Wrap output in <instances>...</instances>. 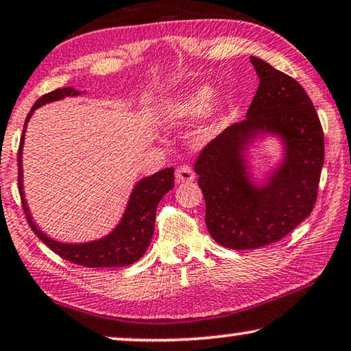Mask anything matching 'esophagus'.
I'll list each match as a JSON object with an SVG mask.
<instances>
[{
	"mask_svg": "<svg viewBox=\"0 0 351 351\" xmlns=\"http://www.w3.org/2000/svg\"><path fill=\"white\" fill-rule=\"evenodd\" d=\"M175 178H176V183H191V181H194L195 175H194L193 168L188 165H181L176 168Z\"/></svg>",
	"mask_w": 351,
	"mask_h": 351,
	"instance_id": "34e87169",
	"label": "esophagus"
}]
</instances>
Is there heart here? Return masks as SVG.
Here are the masks:
<instances>
[{
	"mask_svg": "<svg viewBox=\"0 0 351 351\" xmlns=\"http://www.w3.org/2000/svg\"><path fill=\"white\" fill-rule=\"evenodd\" d=\"M215 99V91L210 86H202L189 95L178 106L173 107L171 115L176 119H199L210 110ZM224 107H231V101H224Z\"/></svg>",
	"mask_w": 351,
	"mask_h": 351,
	"instance_id": "heart-1",
	"label": "heart"
}]
</instances>
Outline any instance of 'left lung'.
I'll use <instances>...</instances> for the list:
<instances>
[{
    "instance_id": "1",
    "label": "left lung",
    "mask_w": 351,
    "mask_h": 351,
    "mask_svg": "<svg viewBox=\"0 0 351 351\" xmlns=\"http://www.w3.org/2000/svg\"><path fill=\"white\" fill-rule=\"evenodd\" d=\"M250 62L260 85L247 119L210 141L194 167L210 236L234 250L281 241L308 218L324 165V133L300 83L254 56ZM266 134L280 138L283 158L255 185L246 157Z\"/></svg>"
}]
</instances>
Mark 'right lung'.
<instances>
[{
    "label": "right lung",
    "mask_w": 351,
    "mask_h": 351,
    "mask_svg": "<svg viewBox=\"0 0 351 351\" xmlns=\"http://www.w3.org/2000/svg\"><path fill=\"white\" fill-rule=\"evenodd\" d=\"M82 95L80 91L73 88H58V90L41 96L35 102L32 110L27 115L25 123H23L21 144H19L17 163H19V193H21L22 207L25 212L27 221H29L32 231L49 247L54 254L62 256L64 260L72 261L75 265L86 266V268H120V266L132 265L138 261L146 254L149 244H151L154 226H156V210L160 199L175 186V168H165L154 173L151 176L139 180L130 195L127 208H125L123 217L120 223L112 230L109 234L101 237V239L91 242H80V244H67V242H59L49 237L36 226L32 213L25 200L22 181V149L23 138H25L27 123L30 117L38 107L49 104V102L60 101L69 96Z\"/></svg>",
    "instance_id": "obj_1"
}]
</instances>
